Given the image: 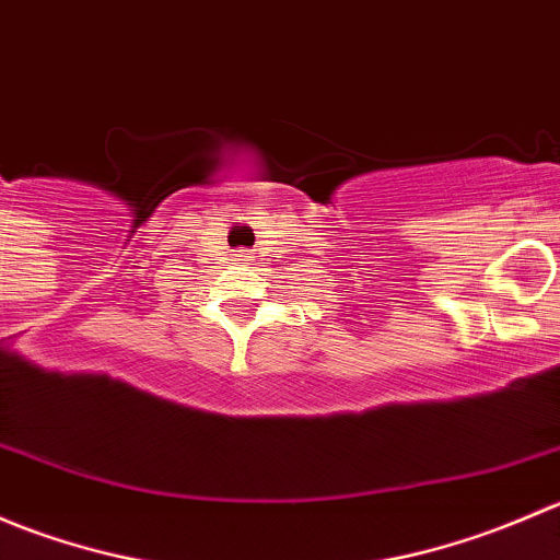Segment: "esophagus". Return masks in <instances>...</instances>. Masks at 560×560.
<instances>
[{"label": "esophagus", "instance_id": "obj_1", "mask_svg": "<svg viewBox=\"0 0 560 560\" xmlns=\"http://www.w3.org/2000/svg\"><path fill=\"white\" fill-rule=\"evenodd\" d=\"M241 259H246V262H248V259H254L252 252H241Z\"/></svg>", "mask_w": 560, "mask_h": 560}]
</instances>
